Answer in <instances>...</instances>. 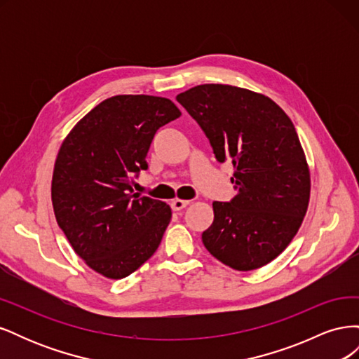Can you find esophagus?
Here are the masks:
<instances>
[{
    "instance_id": "esophagus-1",
    "label": "esophagus",
    "mask_w": 359,
    "mask_h": 359,
    "mask_svg": "<svg viewBox=\"0 0 359 359\" xmlns=\"http://www.w3.org/2000/svg\"><path fill=\"white\" fill-rule=\"evenodd\" d=\"M190 203V201H184V199H173L170 206L173 211H181L182 208H186V206Z\"/></svg>"
}]
</instances>
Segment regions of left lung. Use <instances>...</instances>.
Segmentation results:
<instances>
[{"instance_id": "obj_1", "label": "left lung", "mask_w": 359, "mask_h": 359, "mask_svg": "<svg viewBox=\"0 0 359 359\" xmlns=\"http://www.w3.org/2000/svg\"><path fill=\"white\" fill-rule=\"evenodd\" d=\"M177 100L203 130L215 158L235 168L236 194L212 203L203 245L238 271L269 264L297 235L310 201V170L290 118L269 97L232 85H198Z\"/></svg>"}]
</instances>
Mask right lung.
Listing matches in <instances>:
<instances>
[{"mask_svg":"<svg viewBox=\"0 0 359 359\" xmlns=\"http://www.w3.org/2000/svg\"><path fill=\"white\" fill-rule=\"evenodd\" d=\"M181 115L165 97L114 95L86 114L64 139L53 168L58 226L85 264L124 278L158 248L170 206L133 193V177L160 127Z\"/></svg>","mask_w":359,"mask_h":359,"instance_id":"add662e5","label":"right lung"}]
</instances>
